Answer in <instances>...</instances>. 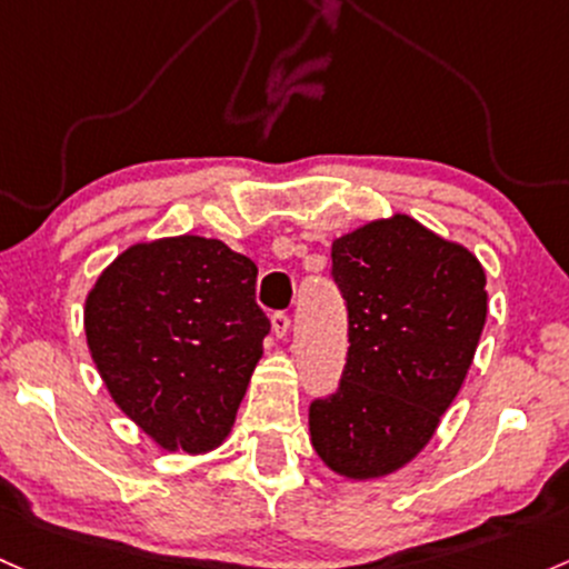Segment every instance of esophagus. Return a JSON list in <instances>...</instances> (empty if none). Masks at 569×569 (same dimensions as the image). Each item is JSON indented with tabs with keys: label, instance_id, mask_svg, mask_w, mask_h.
<instances>
[{
	"label": "esophagus",
	"instance_id": "obj_1",
	"mask_svg": "<svg viewBox=\"0 0 569 569\" xmlns=\"http://www.w3.org/2000/svg\"><path fill=\"white\" fill-rule=\"evenodd\" d=\"M272 329H274V335H278L280 340H283V337L291 332V318L286 316V313H274L272 316Z\"/></svg>",
	"mask_w": 569,
	"mask_h": 569
}]
</instances>
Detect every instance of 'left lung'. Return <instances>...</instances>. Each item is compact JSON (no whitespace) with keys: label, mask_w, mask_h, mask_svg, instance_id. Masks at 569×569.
<instances>
[{"label":"left lung","mask_w":569,"mask_h":569,"mask_svg":"<svg viewBox=\"0 0 569 569\" xmlns=\"http://www.w3.org/2000/svg\"><path fill=\"white\" fill-rule=\"evenodd\" d=\"M332 274L351 346L337 395L310 405V442L340 478H386L461 391L489 313L486 272L470 248L395 213L335 237Z\"/></svg>","instance_id":"left-lung-1"}]
</instances>
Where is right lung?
<instances>
[{
	"instance_id": "add662e5",
	"label": "right lung",
	"mask_w": 569,
	"mask_h": 569,
	"mask_svg": "<svg viewBox=\"0 0 569 569\" xmlns=\"http://www.w3.org/2000/svg\"><path fill=\"white\" fill-rule=\"evenodd\" d=\"M256 264L213 237L134 242L86 295V346L123 416L161 451L199 457L227 440L270 321Z\"/></svg>"
}]
</instances>
